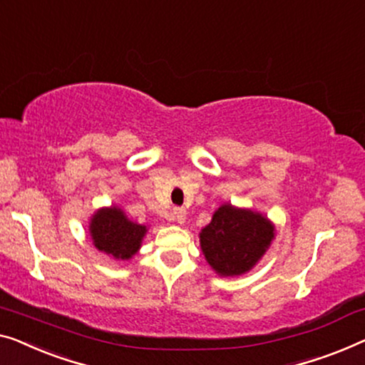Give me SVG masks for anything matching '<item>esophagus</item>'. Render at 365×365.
<instances>
[{
    "label": "esophagus",
    "mask_w": 365,
    "mask_h": 365,
    "mask_svg": "<svg viewBox=\"0 0 365 365\" xmlns=\"http://www.w3.org/2000/svg\"><path fill=\"white\" fill-rule=\"evenodd\" d=\"M173 217H174V220L178 222L179 225H182L184 222H186L187 214H186V210H184V209H181V207H176V209L173 210Z\"/></svg>",
    "instance_id": "obj_1"
}]
</instances>
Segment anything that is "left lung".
<instances>
[{
    "instance_id": "obj_1",
    "label": "left lung",
    "mask_w": 365,
    "mask_h": 365,
    "mask_svg": "<svg viewBox=\"0 0 365 365\" xmlns=\"http://www.w3.org/2000/svg\"><path fill=\"white\" fill-rule=\"evenodd\" d=\"M274 239V224L262 212L225 202L200 230L205 262L219 277H240L262 260Z\"/></svg>"
}]
</instances>
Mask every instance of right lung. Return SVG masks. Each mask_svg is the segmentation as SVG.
<instances>
[{
  "instance_id": "right-lung-1",
  "label": "right lung",
  "mask_w": 365,
  "mask_h": 365,
  "mask_svg": "<svg viewBox=\"0 0 365 365\" xmlns=\"http://www.w3.org/2000/svg\"><path fill=\"white\" fill-rule=\"evenodd\" d=\"M146 232L148 225L128 219L118 205L97 209L88 222L95 248L117 262L130 260L138 253Z\"/></svg>"
}]
</instances>
